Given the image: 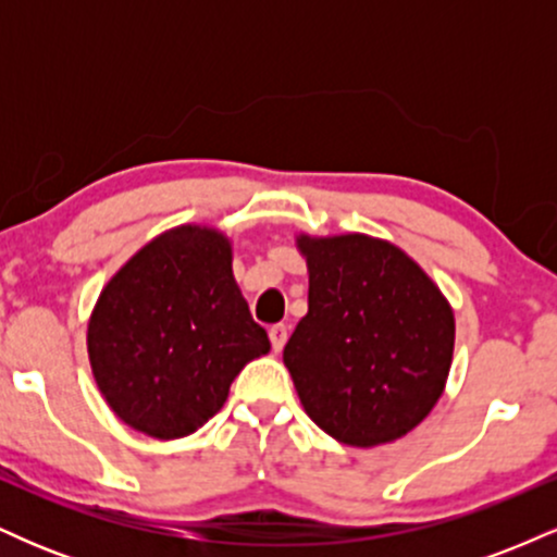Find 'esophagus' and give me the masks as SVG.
Segmentation results:
<instances>
[{"instance_id":"esophagus-1","label":"esophagus","mask_w":557,"mask_h":557,"mask_svg":"<svg viewBox=\"0 0 557 557\" xmlns=\"http://www.w3.org/2000/svg\"><path fill=\"white\" fill-rule=\"evenodd\" d=\"M270 341H272L274 350H283V345L287 343V327H285V324H272Z\"/></svg>"}]
</instances>
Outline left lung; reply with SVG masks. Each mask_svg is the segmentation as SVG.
<instances>
[{"mask_svg": "<svg viewBox=\"0 0 557 557\" xmlns=\"http://www.w3.org/2000/svg\"><path fill=\"white\" fill-rule=\"evenodd\" d=\"M309 314L283 359L311 421L345 445L411 432L445 389L456 322L440 287L393 243L298 238Z\"/></svg>", "mask_w": 557, "mask_h": 557, "instance_id": "obj_1", "label": "left lung"}]
</instances>
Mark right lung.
Segmentation results:
<instances>
[{"label":"right lung","instance_id":"right-lung-1","mask_svg":"<svg viewBox=\"0 0 557 557\" xmlns=\"http://www.w3.org/2000/svg\"><path fill=\"white\" fill-rule=\"evenodd\" d=\"M270 350L222 233L183 225L144 246L101 290L88 359L104 400L157 440L196 432L248 361Z\"/></svg>","mask_w":557,"mask_h":557}]
</instances>
